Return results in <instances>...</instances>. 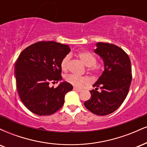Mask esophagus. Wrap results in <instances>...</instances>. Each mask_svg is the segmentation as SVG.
I'll use <instances>...</instances> for the list:
<instances>
[{
    "mask_svg": "<svg viewBox=\"0 0 147 147\" xmlns=\"http://www.w3.org/2000/svg\"><path fill=\"white\" fill-rule=\"evenodd\" d=\"M74 90H75V91H77V92H82V89H79V88H74Z\"/></svg>",
    "mask_w": 147,
    "mask_h": 147,
    "instance_id": "34e87169",
    "label": "esophagus"
}]
</instances>
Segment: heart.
<instances>
[{"instance_id":"1","label":"heart","mask_w":147,"mask_h":147,"mask_svg":"<svg viewBox=\"0 0 147 147\" xmlns=\"http://www.w3.org/2000/svg\"><path fill=\"white\" fill-rule=\"evenodd\" d=\"M77 56L82 61L84 65L88 66V70L93 73H99L102 71V66L96 63L97 58L92 52L83 51L77 54ZM70 56L65 55L61 61V67L63 71H66L68 68ZM65 80L75 87H82L89 83V79L84 76H77L75 75H69L65 77Z\"/></svg>"}]
</instances>
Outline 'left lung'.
Here are the masks:
<instances>
[{
  "label": "left lung",
  "instance_id": "1",
  "mask_svg": "<svg viewBox=\"0 0 147 147\" xmlns=\"http://www.w3.org/2000/svg\"><path fill=\"white\" fill-rule=\"evenodd\" d=\"M95 50L104 61V70L90 90V99L84 102L88 110L97 115L113 113L122 104L132 80L129 57L117 45L98 42ZM101 89L99 92L97 90Z\"/></svg>",
  "mask_w": 147,
  "mask_h": 147
}]
</instances>
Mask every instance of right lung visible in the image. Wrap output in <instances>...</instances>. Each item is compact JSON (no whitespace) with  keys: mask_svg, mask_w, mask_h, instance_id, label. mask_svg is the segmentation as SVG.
Segmentation results:
<instances>
[{"mask_svg":"<svg viewBox=\"0 0 147 147\" xmlns=\"http://www.w3.org/2000/svg\"><path fill=\"white\" fill-rule=\"evenodd\" d=\"M68 45L40 41L23 50L15 64L16 88L27 109L38 115H50L59 110L65 95L73 86L66 82L57 88L50 82L61 80V61L70 52Z\"/></svg>","mask_w":147,"mask_h":147,"instance_id":"add662e5","label":"right lung"}]
</instances>
